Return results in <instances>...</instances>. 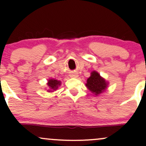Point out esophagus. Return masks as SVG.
Masks as SVG:
<instances>
[{
    "label": "esophagus",
    "instance_id": "esophagus-1",
    "mask_svg": "<svg viewBox=\"0 0 146 146\" xmlns=\"http://www.w3.org/2000/svg\"><path fill=\"white\" fill-rule=\"evenodd\" d=\"M71 77H72V78H77V77H78V75H77L76 73H73V74L71 75Z\"/></svg>",
    "mask_w": 146,
    "mask_h": 146
}]
</instances>
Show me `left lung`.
<instances>
[{
    "mask_svg": "<svg viewBox=\"0 0 146 146\" xmlns=\"http://www.w3.org/2000/svg\"><path fill=\"white\" fill-rule=\"evenodd\" d=\"M108 84V82L102 78L98 72L93 71L90 73V76L87 79L86 86L92 93L98 96L106 90Z\"/></svg>",
    "mask_w": 146,
    "mask_h": 146,
    "instance_id": "8db88e82",
    "label": "left lung"
}]
</instances>
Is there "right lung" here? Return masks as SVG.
<instances>
[{
  "label": "right lung",
  "mask_w": 146,
  "mask_h": 146,
  "mask_svg": "<svg viewBox=\"0 0 146 146\" xmlns=\"http://www.w3.org/2000/svg\"><path fill=\"white\" fill-rule=\"evenodd\" d=\"M61 81L55 80V79H49L48 80V82L46 83L48 86L47 92L51 93V92L56 91V90L61 86Z\"/></svg>",
  "instance_id": "add662e5"
}]
</instances>
